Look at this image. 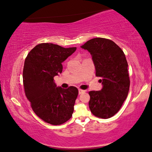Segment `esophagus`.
<instances>
[{
    "mask_svg": "<svg viewBox=\"0 0 152 152\" xmlns=\"http://www.w3.org/2000/svg\"><path fill=\"white\" fill-rule=\"evenodd\" d=\"M86 91H84V90H81V89H79V94H81L83 93V92H85Z\"/></svg>",
    "mask_w": 152,
    "mask_h": 152,
    "instance_id": "obj_1",
    "label": "esophagus"
}]
</instances>
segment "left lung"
I'll use <instances>...</instances> for the list:
<instances>
[{"label":"left lung","mask_w":152,"mask_h":152,"mask_svg":"<svg viewBox=\"0 0 152 152\" xmlns=\"http://www.w3.org/2000/svg\"><path fill=\"white\" fill-rule=\"evenodd\" d=\"M91 53L96 76L102 77L101 91L88 92L89 107L96 117L109 118L119 111L127 96L129 81L127 61L122 49L111 39L96 38L81 47Z\"/></svg>","instance_id":"obj_1"}]
</instances>
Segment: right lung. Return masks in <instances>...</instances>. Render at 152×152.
Here are the masks:
<instances>
[{
  "mask_svg": "<svg viewBox=\"0 0 152 152\" xmlns=\"http://www.w3.org/2000/svg\"><path fill=\"white\" fill-rule=\"evenodd\" d=\"M52 43H41L30 50L23 72L25 95L39 118L58 125L71 118L78 89L57 87L53 77L62 72L61 63L76 50Z\"/></svg>",
  "mask_w": 152,
  "mask_h": 152,
  "instance_id": "obj_1",
  "label": "right lung"
}]
</instances>
